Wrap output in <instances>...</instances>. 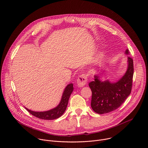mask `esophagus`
Listing matches in <instances>:
<instances>
[{"instance_id": "esophagus-1", "label": "esophagus", "mask_w": 148, "mask_h": 148, "mask_svg": "<svg viewBox=\"0 0 148 148\" xmlns=\"http://www.w3.org/2000/svg\"><path fill=\"white\" fill-rule=\"evenodd\" d=\"M87 83V75L86 74H82L77 79V85L79 87L85 86Z\"/></svg>"}]
</instances>
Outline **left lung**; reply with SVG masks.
I'll return each instance as SVG.
<instances>
[{
  "instance_id": "8db88e82",
  "label": "left lung",
  "mask_w": 148,
  "mask_h": 148,
  "mask_svg": "<svg viewBox=\"0 0 148 148\" xmlns=\"http://www.w3.org/2000/svg\"><path fill=\"white\" fill-rule=\"evenodd\" d=\"M125 54H130L126 49ZM128 57V67L124 75L116 82L102 80V73L95 74L94 81L89 83L92 91L91 106L99 114L109 113L118 108L130 95L134 75L133 60ZM106 71V70H105Z\"/></svg>"
}]
</instances>
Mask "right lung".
<instances>
[{
    "instance_id": "1",
    "label": "right lung",
    "mask_w": 148,
    "mask_h": 148,
    "mask_svg": "<svg viewBox=\"0 0 148 148\" xmlns=\"http://www.w3.org/2000/svg\"><path fill=\"white\" fill-rule=\"evenodd\" d=\"M74 90L73 88V84L71 83L68 84L65 88L64 91H63L61 101L60 103L58 104L57 106L51 110L46 111H33L28 108H25L29 111L32 115L33 116L41 119H45V120H53L57 119L61 116L65 111L66 110L69 98L73 92Z\"/></svg>"
}]
</instances>
